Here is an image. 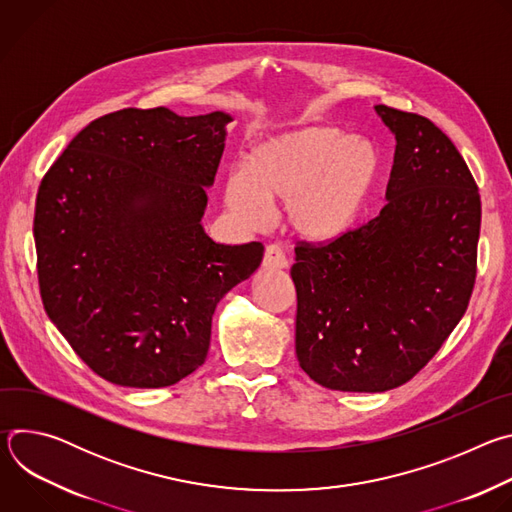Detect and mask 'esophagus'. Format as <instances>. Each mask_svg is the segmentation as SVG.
Returning a JSON list of instances; mask_svg holds the SVG:
<instances>
[{
  "instance_id": "34e87169",
  "label": "esophagus",
  "mask_w": 512,
  "mask_h": 512,
  "mask_svg": "<svg viewBox=\"0 0 512 512\" xmlns=\"http://www.w3.org/2000/svg\"><path fill=\"white\" fill-rule=\"evenodd\" d=\"M289 265L283 249L279 245H269L263 255V267L265 269H285Z\"/></svg>"
}]
</instances>
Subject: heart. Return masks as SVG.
<instances>
[{
    "mask_svg": "<svg viewBox=\"0 0 512 512\" xmlns=\"http://www.w3.org/2000/svg\"><path fill=\"white\" fill-rule=\"evenodd\" d=\"M383 154L371 139L334 125H308L273 135L229 174L225 200L249 225L269 216V202H287L289 227L306 241L348 235L367 212L383 176Z\"/></svg>",
    "mask_w": 512,
    "mask_h": 512,
    "instance_id": "heart-1",
    "label": "heart"
}]
</instances>
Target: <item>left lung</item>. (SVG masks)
<instances>
[{"mask_svg":"<svg viewBox=\"0 0 512 512\" xmlns=\"http://www.w3.org/2000/svg\"><path fill=\"white\" fill-rule=\"evenodd\" d=\"M375 111L395 135L381 214L348 235L300 241L296 354L318 385L383 393L413 379L462 320L476 281L478 186L427 117Z\"/></svg>","mask_w":512,"mask_h":512,"instance_id":"8db88e82","label":"left lung"}]
</instances>
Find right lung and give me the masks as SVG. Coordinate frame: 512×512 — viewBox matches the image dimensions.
I'll use <instances>...</instances> for the list:
<instances>
[{
	"mask_svg": "<svg viewBox=\"0 0 512 512\" xmlns=\"http://www.w3.org/2000/svg\"><path fill=\"white\" fill-rule=\"evenodd\" d=\"M229 121L121 109L91 121L40 182L44 310L113 385L160 389L194 373L216 304L263 259L261 243H214L200 223Z\"/></svg>",
	"mask_w": 512,
	"mask_h": 512,
	"instance_id": "right-lung-1",
	"label": "right lung"
}]
</instances>
